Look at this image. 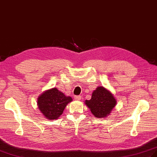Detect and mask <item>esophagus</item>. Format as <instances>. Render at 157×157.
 <instances>
[{
  "label": "esophagus",
  "mask_w": 157,
  "mask_h": 157,
  "mask_svg": "<svg viewBox=\"0 0 157 157\" xmlns=\"http://www.w3.org/2000/svg\"><path fill=\"white\" fill-rule=\"evenodd\" d=\"M74 98L75 100H80L82 98V96H75Z\"/></svg>",
  "instance_id": "34e87169"
}]
</instances>
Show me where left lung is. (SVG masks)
<instances>
[{"label":"left lung","mask_w":157,"mask_h":157,"mask_svg":"<svg viewBox=\"0 0 157 157\" xmlns=\"http://www.w3.org/2000/svg\"><path fill=\"white\" fill-rule=\"evenodd\" d=\"M85 103L96 117L102 118L110 114L116 105V100L111 92L101 86L93 92L91 99L86 100Z\"/></svg>","instance_id":"8db88e82"}]
</instances>
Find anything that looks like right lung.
<instances>
[{"label":"right lung","instance_id":"obj_1","mask_svg":"<svg viewBox=\"0 0 157 157\" xmlns=\"http://www.w3.org/2000/svg\"><path fill=\"white\" fill-rule=\"evenodd\" d=\"M72 101L70 96H66L56 88L50 89L38 98V108L46 118L56 119L61 115L67 105Z\"/></svg>","mask_w":157,"mask_h":157}]
</instances>
